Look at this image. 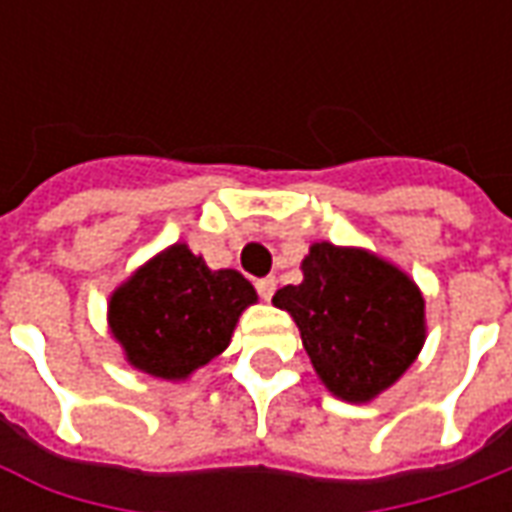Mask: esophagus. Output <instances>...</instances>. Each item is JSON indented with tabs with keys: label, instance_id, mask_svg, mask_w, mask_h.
<instances>
[{
	"label": "esophagus",
	"instance_id": "34e87169",
	"mask_svg": "<svg viewBox=\"0 0 512 512\" xmlns=\"http://www.w3.org/2000/svg\"><path fill=\"white\" fill-rule=\"evenodd\" d=\"M255 288H257V296H260V299H263V301H268V299H271V296H274V290H277V279H274V277L257 279Z\"/></svg>",
	"mask_w": 512,
	"mask_h": 512
}]
</instances>
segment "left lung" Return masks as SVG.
<instances>
[{
    "label": "left lung",
    "mask_w": 512,
    "mask_h": 512,
    "mask_svg": "<svg viewBox=\"0 0 512 512\" xmlns=\"http://www.w3.org/2000/svg\"><path fill=\"white\" fill-rule=\"evenodd\" d=\"M301 271L304 282L277 290L274 304L293 315L323 384L351 403L395 384L425 343L417 285L376 255L326 241Z\"/></svg>",
    "instance_id": "1"
}]
</instances>
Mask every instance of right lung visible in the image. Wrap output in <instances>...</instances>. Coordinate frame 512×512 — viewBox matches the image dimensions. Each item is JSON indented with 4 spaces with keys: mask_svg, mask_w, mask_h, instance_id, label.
Wrapping results in <instances>:
<instances>
[{
    "mask_svg": "<svg viewBox=\"0 0 512 512\" xmlns=\"http://www.w3.org/2000/svg\"><path fill=\"white\" fill-rule=\"evenodd\" d=\"M255 288L233 268L211 271L175 244L136 271L109 301V323L128 362L156 378H186L230 343Z\"/></svg>",
    "mask_w": 512,
    "mask_h": 512,
    "instance_id": "right-lung-1",
    "label": "right lung"
}]
</instances>
